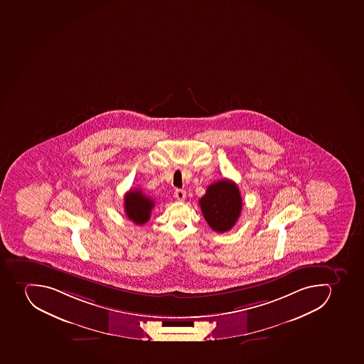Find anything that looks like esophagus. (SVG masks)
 <instances>
[{"label": "esophagus", "instance_id": "34e87169", "mask_svg": "<svg viewBox=\"0 0 364 364\" xmlns=\"http://www.w3.org/2000/svg\"><path fill=\"white\" fill-rule=\"evenodd\" d=\"M174 196L175 198L180 200V202H182V200L186 199V191H184L183 189H176L175 190Z\"/></svg>", "mask_w": 364, "mask_h": 364}]
</instances>
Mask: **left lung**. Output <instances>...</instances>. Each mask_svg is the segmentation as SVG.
<instances>
[{
    "mask_svg": "<svg viewBox=\"0 0 364 364\" xmlns=\"http://www.w3.org/2000/svg\"><path fill=\"white\" fill-rule=\"evenodd\" d=\"M199 205L205 220L214 232H228L241 214V193L232 181L223 178L208 186Z\"/></svg>",
    "mask_w": 364,
    "mask_h": 364,
    "instance_id": "obj_1",
    "label": "left lung"
}]
</instances>
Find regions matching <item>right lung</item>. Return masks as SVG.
<instances>
[{
	"label": "right lung",
	"instance_id": "1",
	"mask_svg": "<svg viewBox=\"0 0 364 364\" xmlns=\"http://www.w3.org/2000/svg\"><path fill=\"white\" fill-rule=\"evenodd\" d=\"M154 202L139 189H132L124 196V212L130 220L144 225L150 220Z\"/></svg>",
	"mask_w": 364,
	"mask_h": 364
}]
</instances>
